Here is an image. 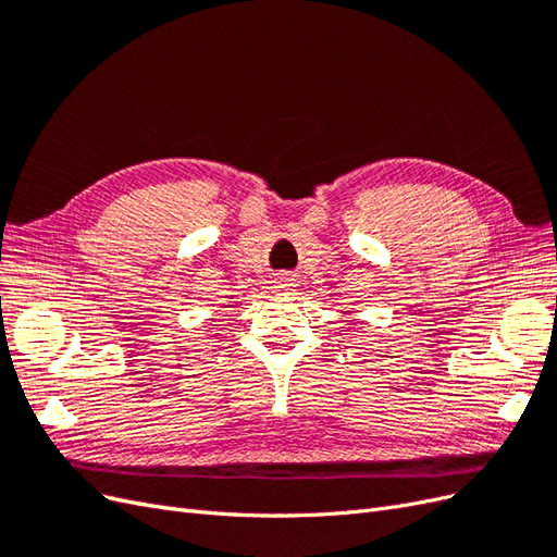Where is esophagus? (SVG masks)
Here are the masks:
<instances>
[{
	"label": "esophagus",
	"instance_id": "esophagus-1",
	"mask_svg": "<svg viewBox=\"0 0 557 557\" xmlns=\"http://www.w3.org/2000/svg\"><path fill=\"white\" fill-rule=\"evenodd\" d=\"M293 285H295V283H293V278H290L288 274H276V276H274V288H276V290H290Z\"/></svg>",
	"mask_w": 557,
	"mask_h": 557
}]
</instances>
